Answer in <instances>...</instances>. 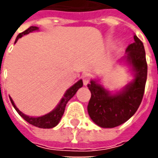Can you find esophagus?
<instances>
[{
	"mask_svg": "<svg viewBox=\"0 0 158 158\" xmlns=\"http://www.w3.org/2000/svg\"><path fill=\"white\" fill-rule=\"evenodd\" d=\"M90 79H91V75L88 73H84L82 76V80L83 83H84V85H87L88 84L90 81Z\"/></svg>",
	"mask_w": 158,
	"mask_h": 158,
	"instance_id": "34e87169",
	"label": "esophagus"
}]
</instances>
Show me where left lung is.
I'll list each match as a JSON object with an SVG mask.
<instances>
[{"label": "left lung", "instance_id": "left-lung-1", "mask_svg": "<svg viewBox=\"0 0 158 158\" xmlns=\"http://www.w3.org/2000/svg\"><path fill=\"white\" fill-rule=\"evenodd\" d=\"M134 40V43L126 49L127 61L135 72V79L131 84L114 96L94 80L87 85L91 93L88 113L93 122L102 128H114L125 123L135 113L142 102L147 78L146 52L142 41L136 35Z\"/></svg>", "mask_w": 158, "mask_h": 158}]
</instances>
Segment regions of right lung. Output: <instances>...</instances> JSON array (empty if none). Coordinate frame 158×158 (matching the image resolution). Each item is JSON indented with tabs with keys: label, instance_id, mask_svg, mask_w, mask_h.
Instances as JSON below:
<instances>
[{
	"label": "right lung",
	"instance_id": "add662e5",
	"mask_svg": "<svg viewBox=\"0 0 158 158\" xmlns=\"http://www.w3.org/2000/svg\"><path fill=\"white\" fill-rule=\"evenodd\" d=\"M38 28L37 27H35V26H31L29 27V29H26L25 31L20 33L19 35L17 36L16 38L15 42L18 41V40L19 38H21L23 35H27L29 33L32 32V31H35V30H37ZM83 86V81L82 80H79L78 82L74 84L72 87H70L67 92L65 93L64 96L62 97V99L61 100V102L58 104V106L56 107L55 109L53 110L52 112H51L48 114H45L44 116L42 117H38V118H32V117H29L23 114V113H21L18 108L17 106H15V104L13 102V101L12 100V98L10 97V100H11V102H12V106H14L15 110L18 112L20 116L22 117L23 118L26 120L27 122L32 124V125L35 126V127H38V128H41V129H51V128H53L55 127L56 125H57V123L60 122V120L62 118V115L64 113V111H65V107L67 103L69 102V100L72 98L73 96L75 95V93L77 92V90L81 88Z\"/></svg>",
	"mask_w": 158,
	"mask_h": 158
}]
</instances>
